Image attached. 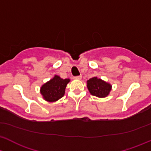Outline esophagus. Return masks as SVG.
Segmentation results:
<instances>
[{
  "instance_id": "obj_1",
  "label": "esophagus",
  "mask_w": 151,
  "mask_h": 151,
  "mask_svg": "<svg viewBox=\"0 0 151 151\" xmlns=\"http://www.w3.org/2000/svg\"><path fill=\"white\" fill-rule=\"evenodd\" d=\"M81 78H82L81 76H76V77H74V79H77V80H81Z\"/></svg>"
}]
</instances>
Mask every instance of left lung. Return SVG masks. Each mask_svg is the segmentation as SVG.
Returning <instances> with one entry per match:
<instances>
[{
  "label": "left lung",
  "instance_id": "1",
  "mask_svg": "<svg viewBox=\"0 0 151 151\" xmlns=\"http://www.w3.org/2000/svg\"><path fill=\"white\" fill-rule=\"evenodd\" d=\"M86 84L90 94L99 98L108 97L112 89V85L110 83L97 77H93L88 79L86 81Z\"/></svg>",
  "mask_w": 151,
  "mask_h": 151
}]
</instances>
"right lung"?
Listing matches in <instances>:
<instances>
[{
    "label": "right lung",
    "mask_w": 151,
    "mask_h": 151,
    "mask_svg": "<svg viewBox=\"0 0 151 151\" xmlns=\"http://www.w3.org/2000/svg\"><path fill=\"white\" fill-rule=\"evenodd\" d=\"M70 81V78L63 79L55 75L40 88L43 99L49 102H54L61 99L64 96L67 84Z\"/></svg>",
    "instance_id": "right-lung-1"
}]
</instances>
